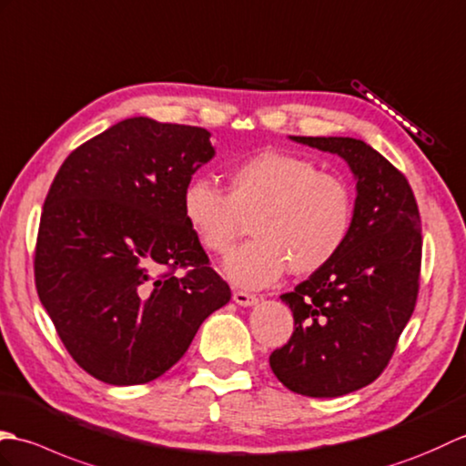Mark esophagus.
<instances>
[{
  "instance_id": "obj_1",
  "label": "esophagus",
  "mask_w": 466,
  "mask_h": 466,
  "mask_svg": "<svg viewBox=\"0 0 466 466\" xmlns=\"http://www.w3.org/2000/svg\"><path fill=\"white\" fill-rule=\"evenodd\" d=\"M233 301H235L237 305H241V307H253V305H257V301H259V299H257V297L251 295V293L235 291V293H233Z\"/></svg>"
}]
</instances>
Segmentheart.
Here are the masks:
<instances>
[{
	"label": "heart",
	"instance_id": "b5f03b06",
	"mask_svg": "<svg viewBox=\"0 0 466 466\" xmlns=\"http://www.w3.org/2000/svg\"><path fill=\"white\" fill-rule=\"evenodd\" d=\"M181 213L198 241L227 255L251 221L255 239L225 261L229 281L245 289L317 273L343 249L353 227L349 183L295 153L261 151L227 173V193L207 177H193L181 193Z\"/></svg>",
	"mask_w": 466,
	"mask_h": 466
}]
</instances>
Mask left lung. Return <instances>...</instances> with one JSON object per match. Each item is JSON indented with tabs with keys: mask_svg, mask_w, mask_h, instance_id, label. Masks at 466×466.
I'll use <instances>...</instances> for the list:
<instances>
[{
	"mask_svg": "<svg viewBox=\"0 0 466 466\" xmlns=\"http://www.w3.org/2000/svg\"><path fill=\"white\" fill-rule=\"evenodd\" d=\"M343 157L357 179L353 227L343 249L295 291L287 345L268 357L275 377L305 397H343L370 385L395 353L415 311L420 215L395 165L353 137H291Z\"/></svg>",
	"mask_w": 466,
	"mask_h": 466,
	"instance_id": "left-lung-1",
	"label": "left lung"
}]
</instances>
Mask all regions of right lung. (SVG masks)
I'll list each match as a JSON object with an SVG mask.
<instances>
[{
  "label": "right lung",
  "mask_w": 466,
  "mask_h": 466,
  "mask_svg": "<svg viewBox=\"0 0 466 466\" xmlns=\"http://www.w3.org/2000/svg\"><path fill=\"white\" fill-rule=\"evenodd\" d=\"M203 127L123 119L61 165L44 203L35 287L76 363L107 385L169 370L231 289L181 213L209 161ZM187 268L185 276L174 271Z\"/></svg>",
  "instance_id": "obj_1"
}]
</instances>
